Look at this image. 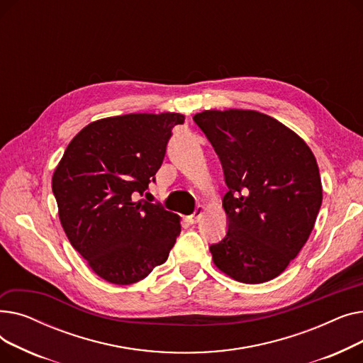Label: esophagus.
<instances>
[{
    "label": "esophagus",
    "mask_w": 363,
    "mask_h": 363,
    "mask_svg": "<svg viewBox=\"0 0 363 363\" xmlns=\"http://www.w3.org/2000/svg\"><path fill=\"white\" fill-rule=\"evenodd\" d=\"M203 212H204V208L201 207V206H199L196 211H194V213H191L189 215L188 218H186V220L191 223V225H194V223H197L200 219H201V216H203Z\"/></svg>",
    "instance_id": "obj_1"
}]
</instances>
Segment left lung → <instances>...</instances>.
Wrapping results in <instances>:
<instances>
[{"label": "left lung", "mask_w": 363, "mask_h": 363, "mask_svg": "<svg viewBox=\"0 0 363 363\" xmlns=\"http://www.w3.org/2000/svg\"><path fill=\"white\" fill-rule=\"evenodd\" d=\"M222 163L226 235L208 249L244 284L271 281L306 244L322 204L313 152L296 132L255 110H206L193 118Z\"/></svg>", "instance_id": "left-lung-1"}]
</instances>
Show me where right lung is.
Masks as SVG:
<instances>
[{
  "label": "right lung",
  "mask_w": 363,
  "mask_h": 363,
  "mask_svg": "<svg viewBox=\"0 0 363 363\" xmlns=\"http://www.w3.org/2000/svg\"><path fill=\"white\" fill-rule=\"evenodd\" d=\"M179 113H130L85 126L52 175L63 230L103 279L129 285L167 260L179 216L138 200L160 169ZM148 194V193H147Z\"/></svg>",
  "instance_id": "right-lung-1"
}]
</instances>
